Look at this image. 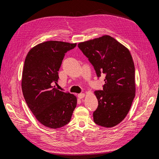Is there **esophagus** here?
Wrapping results in <instances>:
<instances>
[{
  "mask_svg": "<svg viewBox=\"0 0 159 159\" xmlns=\"http://www.w3.org/2000/svg\"><path fill=\"white\" fill-rule=\"evenodd\" d=\"M84 96H85V94L84 93H80V94H78V98L79 99H82V98H84Z\"/></svg>",
  "mask_w": 159,
  "mask_h": 159,
  "instance_id": "1",
  "label": "esophagus"
}]
</instances>
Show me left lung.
Segmentation results:
<instances>
[{"label": "left lung", "instance_id": "1", "mask_svg": "<svg viewBox=\"0 0 159 159\" xmlns=\"http://www.w3.org/2000/svg\"><path fill=\"white\" fill-rule=\"evenodd\" d=\"M78 47L93 65L98 77L106 75L103 89L94 92L98 107L93 112L94 121L103 127L115 126L125 119L135 96L131 53L108 35L80 43Z\"/></svg>", "mask_w": 159, "mask_h": 159}]
</instances>
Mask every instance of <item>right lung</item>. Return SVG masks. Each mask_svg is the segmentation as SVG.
I'll use <instances>...</instances> for the list:
<instances>
[{
	"label": "right lung",
	"mask_w": 159,
	"mask_h": 159,
	"mask_svg": "<svg viewBox=\"0 0 159 159\" xmlns=\"http://www.w3.org/2000/svg\"><path fill=\"white\" fill-rule=\"evenodd\" d=\"M77 43L48 41L28 52L22 71V94L36 118L50 128H61L70 121L77 98L58 90V71L65 53Z\"/></svg>",
	"instance_id": "right-lung-1"
}]
</instances>
